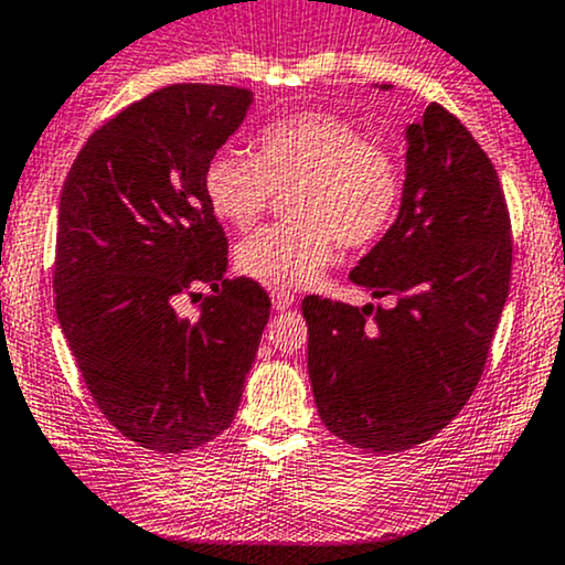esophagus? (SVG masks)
I'll return each instance as SVG.
<instances>
[{"label":"esophagus","mask_w":565,"mask_h":565,"mask_svg":"<svg viewBox=\"0 0 565 565\" xmlns=\"http://www.w3.org/2000/svg\"><path fill=\"white\" fill-rule=\"evenodd\" d=\"M294 301H296V296L290 294V290H271V305H275V309H288V307H294Z\"/></svg>","instance_id":"34e87169"}]
</instances>
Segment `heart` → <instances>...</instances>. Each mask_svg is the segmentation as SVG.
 Wrapping results in <instances>:
<instances>
[{
    "mask_svg": "<svg viewBox=\"0 0 565 565\" xmlns=\"http://www.w3.org/2000/svg\"><path fill=\"white\" fill-rule=\"evenodd\" d=\"M285 196L290 221L271 223L239 242L236 266L275 288H301L323 275L339 245H374L391 228L404 193L396 156L369 142L331 113H296L271 120L253 139V156L221 150L207 161L202 188L223 223L250 228Z\"/></svg>",
    "mask_w": 565,
    "mask_h": 565,
    "instance_id": "heart-1",
    "label": "heart"
}]
</instances>
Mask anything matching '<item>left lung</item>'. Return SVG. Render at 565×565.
<instances>
[{"instance_id":"obj_1","label":"left lung","mask_w":565,"mask_h":565,"mask_svg":"<svg viewBox=\"0 0 565 565\" xmlns=\"http://www.w3.org/2000/svg\"><path fill=\"white\" fill-rule=\"evenodd\" d=\"M509 277L512 221L499 174L471 131L430 102L406 129L396 223L350 271L393 305L301 301L326 428L372 452L409 450L439 434L482 377Z\"/></svg>"}]
</instances>
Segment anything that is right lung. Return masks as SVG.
Returning a JSON list of instances; mask_svg holds the SVG:
<instances>
[{"label":"right lung","mask_w":565,"mask_h":565,"mask_svg":"<svg viewBox=\"0 0 565 565\" xmlns=\"http://www.w3.org/2000/svg\"><path fill=\"white\" fill-rule=\"evenodd\" d=\"M250 105L236 86L153 90L88 137L62 188L58 323L102 415L145 450H193L232 426L269 320L258 282L226 280L202 188ZM196 284L213 296L191 321L173 301Z\"/></svg>","instance_id":"obj_1"}]
</instances>
